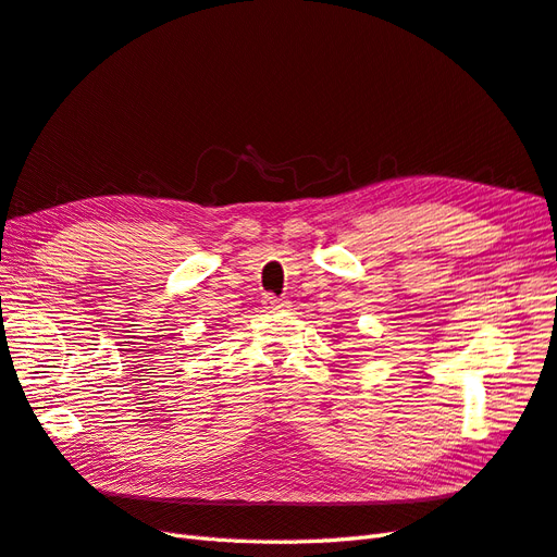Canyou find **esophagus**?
Listing matches in <instances>:
<instances>
[{
  "label": "esophagus",
  "instance_id": "1",
  "mask_svg": "<svg viewBox=\"0 0 557 557\" xmlns=\"http://www.w3.org/2000/svg\"><path fill=\"white\" fill-rule=\"evenodd\" d=\"M263 306H265L268 310H282V308H287L289 304H287V301H280V298H275V296H265V298H263Z\"/></svg>",
  "mask_w": 557,
  "mask_h": 557
}]
</instances>
